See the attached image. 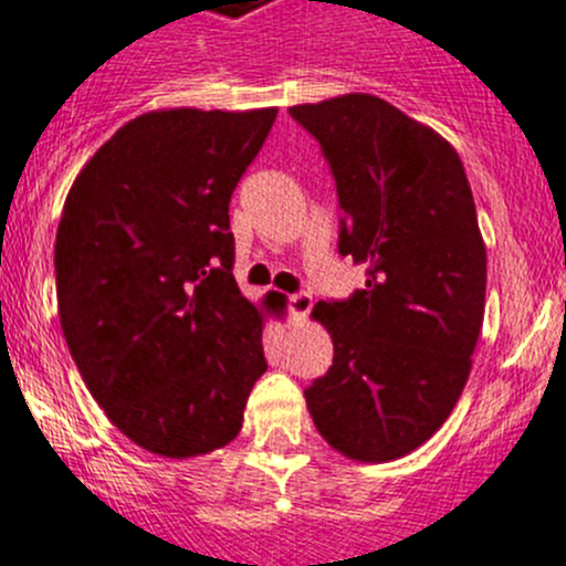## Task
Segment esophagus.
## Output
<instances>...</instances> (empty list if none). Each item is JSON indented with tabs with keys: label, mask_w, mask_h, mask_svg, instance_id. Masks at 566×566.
<instances>
[{
	"label": "esophagus",
	"mask_w": 566,
	"mask_h": 566,
	"mask_svg": "<svg viewBox=\"0 0 566 566\" xmlns=\"http://www.w3.org/2000/svg\"><path fill=\"white\" fill-rule=\"evenodd\" d=\"M311 307H313V296L305 294V291L289 296V311L294 318H305L307 313H311Z\"/></svg>",
	"instance_id": "34e87169"
}]
</instances>
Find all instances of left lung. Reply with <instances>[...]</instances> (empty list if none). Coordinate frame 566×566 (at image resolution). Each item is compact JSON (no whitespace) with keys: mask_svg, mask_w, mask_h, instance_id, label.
Segmentation results:
<instances>
[{"mask_svg":"<svg viewBox=\"0 0 566 566\" xmlns=\"http://www.w3.org/2000/svg\"><path fill=\"white\" fill-rule=\"evenodd\" d=\"M333 167L340 255L366 289L316 302L333 366L305 390L318 434L355 462L427 443L465 390L484 322L486 248L460 154L385 98L291 106Z\"/></svg>","mask_w":566,"mask_h":566,"instance_id":"left-lung-1","label":"left lung"}]
</instances>
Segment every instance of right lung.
I'll use <instances>...</instances> for the list:
<instances>
[{
	"label": "right lung",
	"instance_id": "right-lung-1",
	"mask_svg": "<svg viewBox=\"0 0 566 566\" xmlns=\"http://www.w3.org/2000/svg\"><path fill=\"white\" fill-rule=\"evenodd\" d=\"M275 115L145 112L65 198L54 244L65 344L106 418L150 454L231 443L266 371L264 311L231 272L228 206Z\"/></svg>",
	"mask_w": 566,
	"mask_h": 566
}]
</instances>
